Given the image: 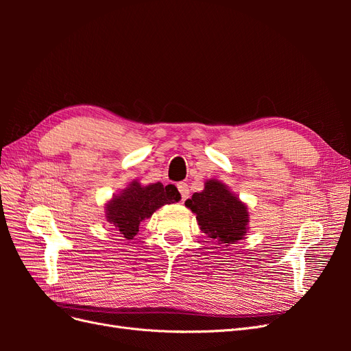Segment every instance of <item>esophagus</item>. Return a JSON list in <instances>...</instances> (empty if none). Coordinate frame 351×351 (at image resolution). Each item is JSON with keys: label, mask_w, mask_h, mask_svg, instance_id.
Returning a JSON list of instances; mask_svg holds the SVG:
<instances>
[{"label": "esophagus", "mask_w": 351, "mask_h": 351, "mask_svg": "<svg viewBox=\"0 0 351 351\" xmlns=\"http://www.w3.org/2000/svg\"><path fill=\"white\" fill-rule=\"evenodd\" d=\"M177 189H178L180 195H182V202H184V200L189 197V195H190L189 186H187L186 183H178V184H177Z\"/></svg>", "instance_id": "34e87169"}]
</instances>
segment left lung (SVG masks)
<instances>
[{
  "label": "left lung",
  "instance_id": "left-lung-1",
  "mask_svg": "<svg viewBox=\"0 0 351 351\" xmlns=\"http://www.w3.org/2000/svg\"><path fill=\"white\" fill-rule=\"evenodd\" d=\"M184 205L196 214L200 230L218 244L230 246L246 236L247 206L218 180H208L205 189L193 193Z\"/></svg>",
  "mask_w": 351,
  "mask_h": 351
}]
</instances>
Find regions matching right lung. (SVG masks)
Returning a JSON list of instances; mask_svg holds the SVG:
<instances>
[{"label": "right lung", "instance_id": "right-lung-1", "mask_svg": "<svg viewBox=\"0 0 351 351\" xmlns=\"http://www.w3.org/2000/svg\"><path fill=\"white\" fill-rule=\"evenodd\" d=\"M182 199L176 186L162 183H152L142 186L139 182H133L127 186L120 195L105 205L107 221L119 230L123 237L132 240L143 219L151 218L154 212L167 204H174Z\"/></svg>", "mask_w": 351, "mask_h": 351}]
</instances>
